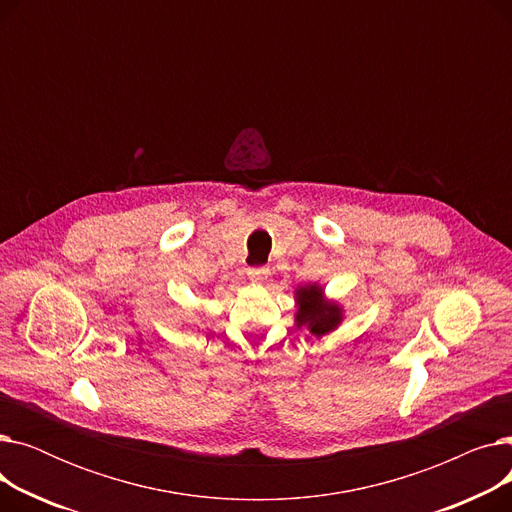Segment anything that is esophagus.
Here are the masks:
<instances>
[{
  "label": "esophagus",
  "mask_w": 512,
  "mask_h": 512,
  "mask_svg": "<svg viewBox=\"0 0 512 512\" xmlns=\"http://www.w3.org/2000/svg\"><path fill=\"white\" fill-rule=\"evenodd\" d=\"M247 276L251 282H265L267 276H270V270H267V267H251Z\"/></svg>",
  "instance_id": "obj_1"
}]
</instances>
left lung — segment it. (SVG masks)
Wrapping results in <instances>:
<instances>
[{
  "label": "left lung",
  "instance_id": "obj_1",
  "mask_svg": "<svg viewBox=\"0 0 512 512\" xmlns=\"http://www.w3.org/2000/svg\"><path fill=\"white\" fill-rule=\"evenodd\" d=\"M294 301H297L294 324L297 328H307L313 336H326L342 324L344 309L336 301H330L324 286L317 282L294 290Z\"/></svg>",
  "mask_w": 512,
  "mask_h": 512
}]
</instances>
